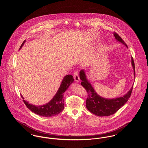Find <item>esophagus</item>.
Masks as SVG:
<instances>
[{
	"label": "esophagus",
	"mask_w": 148,
	"mask_h": 148,
	"mask_svg": "<svg viewBox=\"0 0 148 148\" xmlns=\"http://www.w3.org/2000/svg\"><path fill=\"white\" fill-rule=\"evenodd\" d=\"M73 78H74V80H75L76 82H77V83L79 82V81H80V77H79V75L78 71H77V70H76V71L74 72V73H73Z\"/></svg>",
	"instance_id": "1"
}]
</instances>
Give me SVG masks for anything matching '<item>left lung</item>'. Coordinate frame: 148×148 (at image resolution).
Segmentation results:
<instances>
[{
    "label": "left lung",
    "mask_w": 148,
    "mask_h": 148,
    "mask_svg": "<svg viewBox=\"0 0 148 148\" xmlns=\"http://www.w3.org/2000/svg\"><path fill=\"white\" fill-rule=\"evenodd\" d=\"M113 34L117 41L124 44L127 47L126 43L118 34L114 32ZM132 64L134 69V75L135 76V66L132 57ZM80 77L82 81L81 85L84 88L88 93V97L86 100V107L89 111L96 116H108L115 113L127 103L131 96L133 86L123 97L113 99L103 98L96 93L91 84L88 82L84 71L83 70L80 72Z\"/></svg>",
    "instance_id": "obj_1"
}]
</instances>
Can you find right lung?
<instances>
[{
	"mask_svg": "<svg viewBox=\"0 0 148 148\" xmlns=\"http://www.w3.org/2000/svg\"><path fill=\"white\" fill-rule=\"evenodd\" d=\"M24 40L22 43L20 49L25 42ZM74 81L73 76L68 75L64 77L60 88L53 98L47 104L42 106H35L29 104L28 102L23 100L25 105L32 112L36 114L43 117H51L59 114L63 110L64 108V93L68 89L69 86ZM21 98L24 99L21 95Z\"/></svg>",
	"mask_w": 148,
	"mask_h": 148,
	"instance_id": "right-lung-1",
	"label": "right lung"
}]
</instances>
